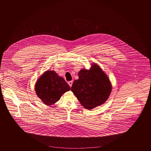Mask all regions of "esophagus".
<instances>
[{"label": "esophagus", "mask_w": 151, "mask_h": 151, "mask_svg": "<svg viewBox=\"0 0 151 151\" xmlns=\"http://www.w3.org/2000/svg\"><path fill=\"white\" fill-rule=\"evenodd\" d=\"M73 83V81H69V82H68V84H69V85L70 86V87H71V86H72Z\"/></svg>", "instance_id": "1"}]
</instances>
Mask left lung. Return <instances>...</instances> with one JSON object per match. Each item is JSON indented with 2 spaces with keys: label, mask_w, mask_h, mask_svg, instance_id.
<instances>
[{
  "label": "left lung",
  "mask_w": 151,
  "mask_h": 151,
  "mask_svg": "<svg viewBox=\"0 0 151 151\" xmlns=\"http://www.w3.org/2000/svg\"><path fill=\"white\" fill-rule=\"evenodd\" d=\"M78 79L73 81L71 91L81 105L88 110L102 105L110 96L112 86L110 80L97 64L90 69H82Z\"/></svg>",
  "instance_id": "1"
}]
</instances>
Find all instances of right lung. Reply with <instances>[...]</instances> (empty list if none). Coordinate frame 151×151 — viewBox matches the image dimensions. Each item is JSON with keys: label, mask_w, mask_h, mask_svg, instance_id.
Returning a JSON list of instances; mask_svg holds the SVG:
<instances>
[{"label": "right lung", "mask_w": 151, "mask_h": 151, "mask_svg": "<svg viewBox=\"0 0 151 151\" xmlns=\"http://www.w3.org/2000/svg\"><path fill=\"white\" fill-rule=\"evenodd\" d=\"M37 96L46 105H53L70 87L54 71H47L37 80L35 86Z\"/></svg>", "instance_id": "1"}]
</instances>
